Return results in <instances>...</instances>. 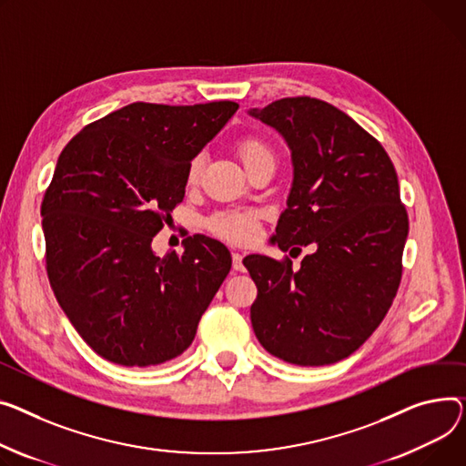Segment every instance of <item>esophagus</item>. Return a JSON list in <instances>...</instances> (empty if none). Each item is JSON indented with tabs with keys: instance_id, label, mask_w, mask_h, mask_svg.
<instances>
[{
	"instance_id": "1",
	"label": "esophagus",
	"mask_w": 466,
	"mask_h": 466,
	"mask_svg": "<svg viewBox=\"0 0 466 466\" xmlns=\"http://www.w3.org/2000/svg\"><path fill=\"white\" fill-rule=\"evenodd\" d=\"M241 260H243V255L238 253V251H234V253H232V268H234L236 271H241V269H243Z\"/></svg>"
}]
</instances>
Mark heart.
Returning a JSON list of instances; mask_svg holds the SVG:
<instances>
[{"mask_svg":"<svg viewBox=\"0 0 466 466\" xmlns=\"http://www.w3.org/2000/svg\"><path fill=\"white\" fill-rule=\"evenodd\" d=\"M236 153L247 172L260 165L275 163V153L271 146L255 135L243 137L236 142ZM200 176V159H193L187 170V183H197ZM260 228V217L255 209H225L217 211L208 219V230L232 243H249L255 239Z\"/></svg>","mask_w":466,"mask_h":466,"instance_id":"b5f03b06","label":"heart"}]
</instances>
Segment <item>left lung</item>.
<instances>
[{
    "instance_id": "1",
    "label": "left lung",
    "mask_w": 466,
    "mask_h": 466,
    "mask_svg": "<svg viewBox=\"0 0 466 466\" xmlns=\"http://www.w3.org/2000/svg\"><path fill=\"white\" fill-rule=\"evenodd\" d=\"M281 133L294 163L281 251L313 245L299 269L285 257L243 260L258 289L251 322L275 358L319 367L349 358L393 303L409 215L390 155L343 110L315 97H285L253 110Z\"/></svg>"
}]
</instances>
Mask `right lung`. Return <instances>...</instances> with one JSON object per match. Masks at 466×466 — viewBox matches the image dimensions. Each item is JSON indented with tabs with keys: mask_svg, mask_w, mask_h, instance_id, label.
I'll return each mask as SVG.
<instances>
[{
	"mask_svg": "<svg viewBox=\"0 0 466 466\" xmlns=\"http://www.w3.org/2000/svg\"><path fill=\"white\" fill-rule=\"evenodd\" d=\"M238 106L133 103L89 123L61 151L41 204L46 275L101 358L159 365L193 343L230 253L197 234L181 255L159 258L151 239L183 200L193 157Z\"/></svg>",
	"mask_w": 466,
	"mask_h": 466,
	"instance_id": "obj_1",
	"label": "right lung"
}]
</instances>
